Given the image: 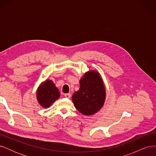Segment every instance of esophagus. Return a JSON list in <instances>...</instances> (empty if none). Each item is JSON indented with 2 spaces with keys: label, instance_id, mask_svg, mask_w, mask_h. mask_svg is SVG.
<instances>
[{
  "label": "esophagus",
  "instance_id": "obj_1",
  "mask_svg": "<svg viewBox=\"0 0 156 156\" xmlns=\"http://www.w3.org/2000/svg\"><path fill=\"white\" fill-rule=\"evenodd\" d=\"M64 96L66 98H69L71 97V94H64Z\"/></svg>",
  "mask_w": 156,
  "mask_h": 156
}]
</instances>
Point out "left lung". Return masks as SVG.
<instances>
[{"label": "left lung", "instance_id": "obj_1", "mask_svg": "<svg viewBox=\"0 0 156 156\" xmlns=\"http://www.w3.org/2000/svg\"><path fill=\"white\" fill-rule=\"evenodd\" d=\"M105 90L101 77L96 71H90L80 80V88L72 96L77 109L84 115H92L104 104Z\"/></svg>", "mask_w": 156, "mask_h": 156}]
</instances>
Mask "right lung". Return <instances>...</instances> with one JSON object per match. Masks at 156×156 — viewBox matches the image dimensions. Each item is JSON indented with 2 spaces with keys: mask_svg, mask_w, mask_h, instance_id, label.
Here are the masks:
<instances>
[{
  "mask_svg": "<svg viewBox=\"0 0 156 156\" xmlns=\"http://www.w3.org/2000/svg\"><path fill=\"white\" fill-rule=\"evenodd\" d=\"M36 96L38 103L44 108H48L60 97L58 89L51 80H46L39 87Z\"/></svg>",
  "mask_w": 156,
  "mask_h": 156,
  "instance_id": "1",
  "label": "right lung"
}]
</instances>
